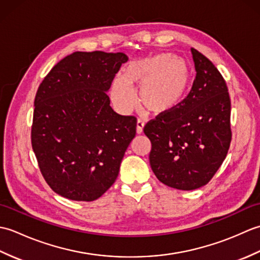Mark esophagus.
Wrapping results in <instances>:
<instances>
[{"instance_id":"1","label":"esophagus","mask_w":260,"mask_h":260,"mask_svg":"<svg viewBox=\"0 0 260 260\" xmlns=\"http://www.w3.org/2000/svg\"><path fill=\"white\" fill-rule=\"evenodd\" d=\"M144 120L142 119H137V123H136V132L137 134H142L143 133V128H144Z\"/></svg>"}]
</instances>
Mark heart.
Returning <instances> with one entry per match:
<instances>
[{
  "mask_svg": "<svg viewBox=\"0 0 260 260\" xmlns=\"http://www.w3.org/2000/svg\"><path fill=\"white\" fill-rule=\"evenodd\" d=\"M191 82V69L183 59L161 53L127 66L124 77L113 81L112 98L118 109L129 112L136 104L133 86L139 87L143 106L156 115H167L184 102Z\"/></svg>",
  "mask_w": 260,
  "mask_h": 260,
  "instance_id": "obj_1",
  "label": "heart"
}]
</instances>
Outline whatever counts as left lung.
Wrapping results in <instances>:
<instances>
[{
  "mask_svg": "<svg viewBox=\"0 0 260 260\" xmlns=\"http://www.w3.org/2000/svg\"><path fill=\"white\" fill-rule=\"evenodd\" d=\"M191 52L197 76L189 95L178 109L144 127L154 174L163 184L185 191L213 178L231 142L228 87L207 57L193 48Z\"/></svg>",
  "mask_w": 260,
  "mask_h": 260,
  "instance_id": "8db88e82",
  "label": "left lung"
}]
</instances>
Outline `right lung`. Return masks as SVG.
Segmentation results:
<instances>
[{
  "mask_svg": "<svg viewBox=\"0 0 260 260\" xmlns=\"http://www.w3.org/2000/svg\"><path fill=\"white\" fill-rule=\"evenodd\" d=\"M127 60L123 52L77 51L39 86L32 148L42 176L59 196L93 201L117 179L137 120L114 112L107 91Z\"/></svg>",
  "mask_w": 260,
  "mask_h": 260,
  "instance_id": "obj_1",
  "label": "right lung"
}]
</instances>
